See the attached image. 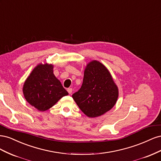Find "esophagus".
Masks as SVG:
<instances>
[{"instance_id":"obj_1","label":"esophagus","mask_w":161,"mask_h":161,"mask_svg":"<svg viewBox=\"0 0 161 161\" xmlns=\"http://www.w3.org/2000/svg\"><path fill=\"white\" fill-rule=\"evenodd\" d=\"M67 91L69 92V94H71L72 92V88H69V89H67Z\"/></svg>"}]
</instances>
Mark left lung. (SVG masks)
Masks as SVG:
<instances>
[{"label":"left lung","instance_id":"1","mask_svg":"<svg viewBox=\"0 0 161 161\" xmlns=\"http://www.w3.org/2000/svg\"><path fill=\"white\" fill-rule=\"evenodd\" d=\"M118 88L108 69L92 60L86 65L80 89L72 98L89 118H96L109 111L118 98Z\"/></svg>","mask_w":161,"mask_h":161}]
</instances>
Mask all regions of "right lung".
<instances>
[{"label":"right lung","instance_id":"right-lung-1","mask_svg":"<svg viewBox=\"0 0 161 161\" xmlns=\"http://www.w3.org/2000/svg\"><path fill=\"white\" fill-rule=\"evenodd\" d=\"M52 64H40L24 82L23 92L26 101L40 111L51 108L62 97L69 95L53 75Z\"/></svg>","mask_w":161,"mask_h":161}]
</instances>
